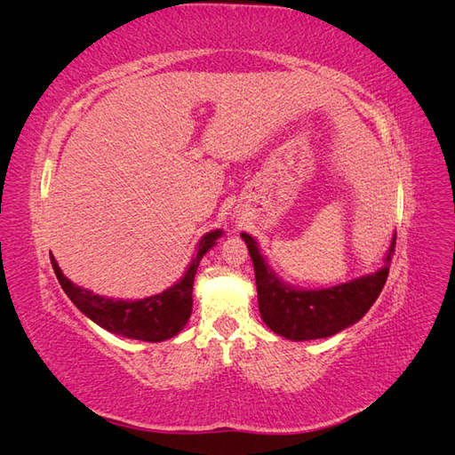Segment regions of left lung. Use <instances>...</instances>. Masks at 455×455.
Instances as JSON below:
<instances>
[{"mask_svg":"<svg viewBox=\"0 0 455 455\" xmlns=\"http://www.w3.org/2000/svg\"><path fill=\"white\" fill-rule=\"evenodd\" d=\"M241 237L249 246L254 264L261 319L275 334L294 341L334 336L343 328L361 321L364 313L374 306L387 281L391 256L395 254L393 239L385 266L376 273L323 291H298L284 284L273 273L249 233H241Z\"/></svg>","mask_w":455,"mask_h":455,"instance_id":"obj_1","label":"left lung"}]
</instances>
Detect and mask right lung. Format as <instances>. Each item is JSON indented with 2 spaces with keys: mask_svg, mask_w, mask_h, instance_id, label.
<instances>
[{
  "mask_svg": "<svg viewBox=\"0 0 455 455\" xmlns=\"http://www.w3.org/2000/svg\"><path fill=\"white\" fill-rule=\"evenodd\" d=\"M218 237H222V229L206 233L197 244V252L191 259L186 275L169 291L136 301H123L92 294L87 288H79L70 279H66L54 256H51V264L54 273H57L62 291L91 321L108 330V332L123 338L163 341L176 336L186 326L191 307H194L191 292H194V279L199 261L212 249Z\"/></svg>",
  "mask_w": 455,
  "mask_h": 455,
  "instance_id": "obj_1",
  "label": "right lung"
}]
</instances>
